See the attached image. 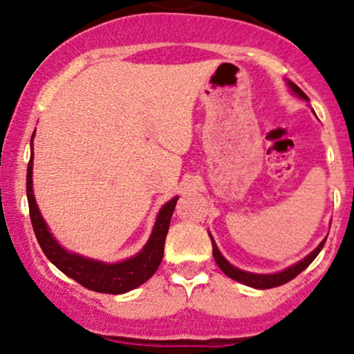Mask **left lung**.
Returning <instances> with one entry per match:
<instances>
[{"label":"left lung","mask_w":354,"mask_h":354,"mask_svg":"<svg viewBox=\"0 0 354 354\" xmlns=\"http://www.w3.org/2000/svg\"><path fill=\"white\" fill-rule=\"evenodd\" d=\"M286 84L290 86L291 91H293V95L299 96V98L304 100V101H310V98H308L306 95L299 89L296 84L293 83V81L288 80ZM211 245H213V256H214V261H216V265L219 266V270L223 271L226 276H230L231 279H234V281L238 283H243L246 284V286H251V288H256V290H270V288H276V286H281V284L291 281V279L296 278L301 271L306 270L308 266L311 265L313 259L316 258V256L319 254V251L323 250L324 243H326V238L323 239V241L319 243L318 246L315 248V250L311 251L310 254L304 256V258L301 259V261L295 263V265L288 266L286 270H281L278 271V273H270V274H259V273H251V271H245V270H239V268H236L234 265H231V263L228 261V259L225 258V256L221 254V251L218 250L216 243H214L213 236H211Z\"/></svg>","instance_id":"left-lung-1"}]
</instances>
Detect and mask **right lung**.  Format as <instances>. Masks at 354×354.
Listing matches in <instances>:
<instances>
[{"instance_id": "1", "label": "right lung", "mask_w": 354, "mask_h": 354, "mask_svg": "<svg viewBox=\"0 0 354 354\" xmlns=\"http://www.w3.org/2000/svg\"><path fill=\"white\" fill-rule=\"evenodd\" d=\"M33 138L35 133L31 136V156L26 173V196L28 205H30L31 225H33L36 239L46 258L64 274L83 284L88 290L98 291V293L123 295L148 281L163 259L165 239L168 234L169 221H171L178 196L161 206L156 221H154L151 236L141 248L140 253L131 258L116 263H104L100 259L73 253L61 246L58 239L53 236L46 221L41 216V211L36 205L33 193Z\"/></svg>"}]
</instances>
